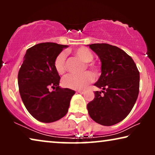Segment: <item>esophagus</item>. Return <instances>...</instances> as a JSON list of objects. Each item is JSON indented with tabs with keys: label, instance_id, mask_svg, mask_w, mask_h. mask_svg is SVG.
Masks as SVG:
<instances>
[{
	"label": "esophagus",
	"instance_id": "obj_1",
	"mask_svg": "<svg viewBox=\"0 0 155 155\" xmlns=\"http://www.w3.org/2000/svg\"><path fill=\"white\" fill-rule=\"evenodd\" d=\"M77 92L80 93V94H84L85 93V90H78Z\"/></svg>",
	"mask_w": 155,
	"mask_h": 155
}]
</instances>
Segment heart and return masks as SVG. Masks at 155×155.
<instances>
[{"label":"heart","instance_id":"b5f03b06","mask_svg":"<svg viewBox=\"0 0 155 155\" xmlns=\"http://www.w3.org/2000/svg\"><path fill=\"white\" fill-rule=\"evenodd\" d=\"M73 54L75 56L83 61L85 63L84 70L89 68L91 72L94 74V75L97 76L99 74V65L95 63H92L94 56L92 53L86 47H80L76 48L73 51ZM54 65L57 73L59 75H63L65 73L67 69L66 65V54L65 52H61L60 54L57 55L54 60ZM94 80V76L90 72H85L82 75H70L65 76L62 80V84L63 87L73 90H78V89L84 88Z\"/></svg>","mask_w":155,"mask_h":155}]
</instances>
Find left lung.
Returning a JSON list of instances; mask_svg holds the SVG:
<instances>
[{
	"instance_id": "left-lung-1",
	"label": "left lung",
	"mask_w": 155,
	"mask_h": 155,
	"mask_svg": "<svg viewBox=\"0 0 155 155\" xmlns=\"http://www.w3.org/2000/svg\"><path fill=\"white\" fill-rule=\"evenodd\" d=\"M99 57L101 74L94 85L102 89L94 92L88 103L91 118L110 126L124 119L131 111L139 93L140 73L134 61L124 50L108 44H90Z\"/></svg>"
}]
</instances>
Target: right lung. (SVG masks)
<instances>
[{"label":"right lung","mask_w":155,"mask_h":155,"mask_svg":"<svg viewBox=\"0 0 155 155\" xmlns=\"http://www.w3.org/2000/svg\"><path fill=\"white\" fill-rule=\"evenodd\" d=\"M67 45L40 43L27 50L18 73L19 91L29 113L43 123L56 121L68 113L75 91L61 88L54 63ZM56 89L51 92L49 88Z\"/></svg>","instance_id":"add662e5"}]
</instances>
